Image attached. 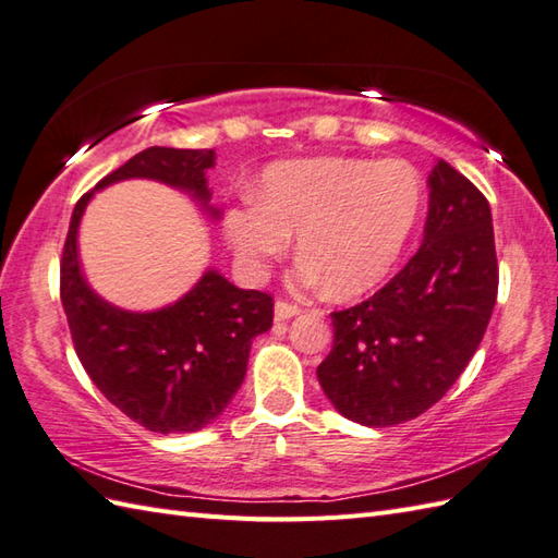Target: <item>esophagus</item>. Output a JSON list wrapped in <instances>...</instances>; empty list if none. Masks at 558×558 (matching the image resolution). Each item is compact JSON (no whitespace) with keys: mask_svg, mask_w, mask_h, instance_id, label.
Here are the masks:
<instances>
[{"mask_svg":"<svg viewBox=\"0 0 558 558\" xmlns=\"http://www.w3.org/2000/svg\"><path fill=\"white\" fill-rule=\"evenodd\" d=\"M299 313H301V305L289 303V301H283V299H279L277 305H275V317H277L279 323H287V320H291L293 315H299Z\"/></svg>","mask_w":558,"mask_h":558,"instance_id":"34e87169","label":"esophagus"}]
</instances>
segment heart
<instances>
[{"label":"heart","instance_id":"b5f03b06","mask_svg":"<svg viewBox=\"0 0 558 558\" xmlns=\"http://www.w3.org/2000/svg\"><path fill=\"white\" fill-rule=\"evenodd\" d=\"M422 207L416 173L400 161L301 158L265 170L257 202L226 211V235L250 271H265L299 233V281L356 295L400 257Z\"/></svg>","mask_w":558,"mask_h":558}]
</instances>
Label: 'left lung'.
Instances as JSON below:
<instances>
[{"mask_svg":"<svg viewBox=\"0 0 558 558\" xmlns=\"http://www.w3.org/2000/svg\"><path fill=\"white\" fill-rule=\"evenodd\" d=\"M428 187L418 253L371 299L332 313V351L317 366L325 395L363 426H395L434 407L492 320L498 259L488 202L446 161Z\"/></svg>","mask_w":558,"mask_h":558,"instance_id":"1","label":"left lung"}]
</instances>
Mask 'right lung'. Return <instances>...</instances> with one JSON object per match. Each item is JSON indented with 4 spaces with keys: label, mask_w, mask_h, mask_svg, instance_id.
<instances>
[{
    "label": "right lung",
    "mask_w": 558,
    "mask_h": 558,
    "mask_svg": "<svg viewBox=\"0 0 558 558\" xmlns=\"http://www.w3.org/2000/svg\"><path fill=\"white\" fill-rule=\"evenodd\" d=\"M214 151L149 146L96 187L154 178L209 199L204 170ZM94 190L76 202L60 259V295L88 378L124 416L156 434H190L219 416L241 388L250 344L275 320V299L207 271L183 301L156 313L112 308L86 287L76 229Z\"/></svg>",
    "instance_id": "obj_1"
}]
</instances>
